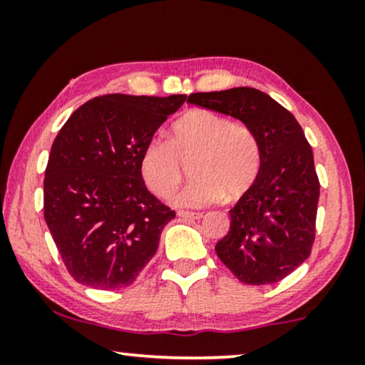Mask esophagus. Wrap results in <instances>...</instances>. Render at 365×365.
Listing matches in <instances>:
<instances>
[{
    "mask_svg": "<svg viewBox=\"0 0 365 365\" xmlns=\"http://www.w3.org/2000/svg\"><path fill=\"white\" fill-rule=\"evenodd\" d=\"M178 216H179V217H184V219H201V217H202V212H192V211H178Z\"/></svg>",
    "mask_w": 365,
    "mask_h": 365,
    "instance_id": "obj_1",
    "label": "esophagus"
}]
</instances>
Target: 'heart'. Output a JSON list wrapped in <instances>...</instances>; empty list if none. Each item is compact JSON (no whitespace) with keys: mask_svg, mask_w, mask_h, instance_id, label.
<instances>
[{"mask_svg":"<svg viewBox=\"0 0 365 365\" xmlns=\"http://www.w3.org/2000/svg\"><path fill=\"white\" fill-rule=\"evenodd\" d=\"M191 161L192 179L174 196L182 207H202L219 199L241 197L259 176L261 151L254 134L209 109L189 111L173 124L169 139L144 144L139 168L159 197L176 191Z\"/></svg>","mask_w":365,"mask_h":365,"instance_id":"heart-1","label":"heart"}]
</instances>
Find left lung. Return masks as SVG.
I'll list each match as a JSON object with an SVG mask.
<instances>
[{
    "instance_id": "left-lung-1",
    "label": "left lung",
    "mask_w": 365,
    "mask_h": 365,
    "mask_svg": "<svg viewBox=\"0 0 365 365\" xmlns=\"http://www.w3.org/2000/svg\"><path fill=\"white\" fill-rule=\"evenodd\" d=\"M187 103L239 119L256 138L259 176L229 211L231 226L216 254L244 284L279 282L306 261L316 237L321 186L301 124L254 88L194 93Z\"/></svg>"
}]
</instances>
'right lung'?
I'll return each mask as SVG.
<instances>
[{"mask_svg":"<svg viewBox=\"0 0 365 365\" xmlns=\"http://www.w3.org/2000/svg\"><path fill=\"white\" fill-rule=\"evenodd\" d=\"M186 94H104L74 111L44 173V221L74 281L99 291L134 282L176 212L148 191L141 151Z\"/></svg>","mask_w":365,"mask_h":365,"instance_id":"right-lung-1","label":"right lung"}]
</instances>
